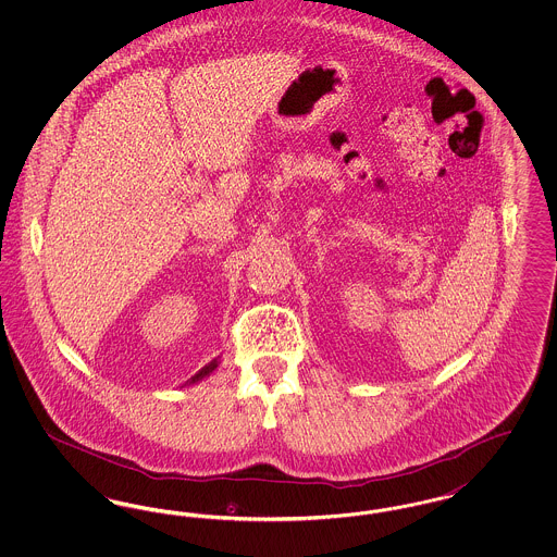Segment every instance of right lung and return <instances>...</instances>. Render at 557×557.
<instances>
[{"label": "right lung", "instance_id": "add662e5", "mask_svg": "<svg viewBox=\"0 0 557 557\" xmlns=\"http://www.w3.org/2000/svg\"><path fill=\"white\" fill-rule=\"evenodd\" d=\"M216 368H219V361H216V359H214V361H211V363H209V366H205V368H202V370L198 371V373H196V375H194V377H191V380H189V382H187V384H196V382H200V380H205V377H209V375H211L212 371L216 370Z\"/></svg>", "mask_w": 557, "mask_h": 557}]
</instances>
